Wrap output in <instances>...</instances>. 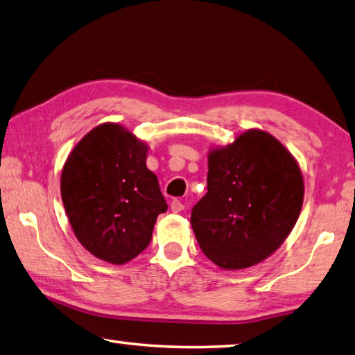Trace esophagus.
<instances>
[{"instance_id":"esophagus-1","label":"esophagus","mask_w":355,"mask_h":355,"mask_svg":"<svg viewBox=\"0 0 355 355\" xmlns=\"http://www.w3.org/2000/svg\"><path fill=\"white\" fill-rule=\"evenodd\" d=\"M183 203L180 202V200H172L171 202V209H172V212H182L183 211Z\"/></svg>"}]
</instances>
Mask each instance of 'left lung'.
<instances>
[{"instance_id":"left-lung-1","label":"left lung","mask_w":355,"mask_h":355,"mask_svg":"<svg viewBox=\"0 0 355 355\" xmlns=\"http://www.w3.org/2000/svg\"><path fill=\"white\" fill-rule=\"evenodd\" d=\"M208 192L192 208L203 254L223 270L266 261L292 233L304 198L298 161L273 135L250 128L208 152Z\"/></svg>"}]
</instances>
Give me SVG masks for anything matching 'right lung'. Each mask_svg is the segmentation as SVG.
<instances>
[{"instance_id":"add662e5","label":"right lung","mask_w":355,"mask_h":355,"mask_svg":"<svg viewBox=\"0 0 355 355\" xmlns=\"http://www.w3.org/2000/svg\"><path fill=\"white\" fill-rule=\"evenodd\" d=\"M149 146L124 125L104 122L68 155L60 192L77 241L99 259L122 266L144 251L167 205L147 169Z\"/></svg>"}]
</instances>
